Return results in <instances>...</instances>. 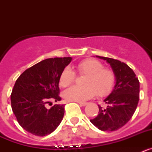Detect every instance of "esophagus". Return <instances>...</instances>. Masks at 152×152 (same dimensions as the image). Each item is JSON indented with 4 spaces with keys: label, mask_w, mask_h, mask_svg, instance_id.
Masks as SVG:
<instances>
[{
    "label": "esophagus",
    "mask_w": 152,
    "mask_h": 152,
    "mask_svg": "<svg viewBox=\"0 0 152 152\" xmlns=\"http://www.w3.org/2000/svg\"><path fill=\"white\" fill-rule=\"evenodd\" d=\"M79 104H80V106H81V107H85L88 103H83V102H79Z\"/></svg>",
    "instance_id": "34e87169"
}]
</instances>
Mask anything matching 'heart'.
<instances>
[{
  "label": "heart",
  "instance_id": "b5f03b06",
  "mask_svg": "<svg viewBox=\"0 0 152 152\" xmlns=\"http://www.w3.org/2000/svg\"><path fill=\"white\" fill-rule=\"evenodd\" d=\"M78 74L85 75L83 79L84 86H72L63 94L68 101L84 102L96 95L105 96L113 88L116 77L112 70L104 68L101 62L96 59H85L77 65ZM75 73L69 67L63 69L59 77V84L66 88L74 82Z\"/></svg>",
  "mask_w": 152,
  "mask_h": 152
}]
</instances>
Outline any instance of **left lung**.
Instances as JSON below:
<instances>
[{
    "label": "left lung",
    "mask_w": 152,
    "mask_h": 152,
    "mask_svg": "<svg viewBox=\"0 0 152 152\" xmlns=\"http://www.w3.org/2000/svg\"><path fill=\"white\" fill-rule=\"evenodd\" d=\"M110 64L116 77V84L110 94L104 99L106 108L100 105L99 113L92 124L102 131H116L130 120L139 100V81L131 68L119 60L96 56Z\"/></svg>",
    "instance_id": "1"
}]
</instances>
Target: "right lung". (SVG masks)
<instances>
[{
	"mask_svg": "<svg viewBox=\"0 0 152 152\" xmlns=\"http://www.w3.org/2000/svg\"><path fill=\"white\" fill-rule=\"evenodd\" d=\"M72 60L71 57L47 58L23 72L16 80L10 95L11 107L18 123L29 133L45 136L59 126L64 113V104L50 109L45 104L59 96V77Z\"/></svg>",
	"mask_w": 152,
	"mask_h": 152,
	"instance_id": "right-lung-1",
	"label": "right lung"
}]
</instances>
